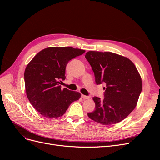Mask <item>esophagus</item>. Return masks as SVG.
<instances>
[{
	"instance_id": "esophagus-1",
	"label": "esophagus",
	"mask_w": 160,
	"mask_h": 160,
	"mask_svg": "<svg viewBox=\"0 0 160 160\" xmlns=\"http://www.w3.org/2000/svg\"><path fill=\"white\" fill-rule=\"evenodd\" d=\"M81 98L84 99H89L90 97L89 96H86V95H81Z\"/></svg>"
}]
</instances>
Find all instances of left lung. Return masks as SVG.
Returning a JSON list of instances; mask_svg holds the SVG:
<instances>
[{
	"mask_svg": "<svg viewBox=\"0 0 160 160\" xmlns=\"http://www.w3.org/2000/svg\"><path fill=\"white\" fill-rule=\"evenodd\" d=\"M85 57L94 72L96 84H106L104 99L93 98L95 109L88 117L105 125L122 122L136 107L142 90L136 67L128 58L111 52L88 51Z\"/></svg>",
	"mask_w": 160,
	"mask_h": 160,
	"instance_id": "1",
	"label": "left lung"
}]
</instances>
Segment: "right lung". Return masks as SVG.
<instances>
[{
  "label": "right lung",
  "instance_id": "right-lung-1",
  "mask_svg": "<svg viewBox=\"0 0 160 160\" xmlns=\"http://www.w3.org/2000/svg\"><path fill=\"white\" fill-rule=\"evenodd\" d=\"M85 52L71 47H48L27 65L24 74L27 96L43 117H61L70 104L81 98L79 92L61 89L59 84L65 79L67 62Z\"/></svg>",
  "mask_w": 160,
  "mask_h": 160
}]
</instances>
